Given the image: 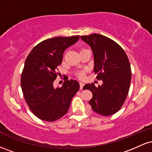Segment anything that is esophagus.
Listing matches in <instances>:
<instances>
[{"instance_id": "esophagus-1", "label": "esophagus", "mask_w": 152, "mask_h": 152, "mask_svg": "<svg viewBox=\"0 0 152 152\" xmlns=\"http://www.w3.org/2000/svg\"><path fill=\"white\" fill-rule=\"evenodd\" d=\"M79 83H80V89L82 90V89H83V86H84V83H83V82H80Z\"/></svg>"}]
</instances>
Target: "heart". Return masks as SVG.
<instances>
[{"label":"heart","mask_w":152,"mask_h":152,"mask_svg":"<svg viewBox=\"0 0 152 152\" xmlns=\"http://www.w3.org/2000/svg\"><path fill=\"white\" fill-rule=\"evenodd\" d=\"M83 76H84V74H83V73H79V74H78V76H79L80 78H83Z\"/></svg>","instance_id":"obj_1"}]
</instances>
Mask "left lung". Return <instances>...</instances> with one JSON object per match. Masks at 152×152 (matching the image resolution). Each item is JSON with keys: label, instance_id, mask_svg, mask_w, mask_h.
<instances>
[{"label": "left lung", "instance_id": "1", "mask_svg": "<svg viewBox=\"0 0 152 152\" xmlns=\"http://www.w3.org/2000/svg\"><path fill=\"white\" fill-rule=\"evenodd\" d=\"M94 53V71L102 86L88 83L83 90H90L93 97L88 102L96 114L107 116L121 108L129 90L132 71L126 53L118 43L101 34L81 36Z\"/></svg>", "mask_w": 152, "mask_h": 152}]
</instances>
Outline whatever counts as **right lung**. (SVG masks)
<instances>
[{"label":"right lung","instance_id":"add662e5","mask_svg":"<svg viewBox=\"0 0 152 152\" xmlns=\"http://www.w3.org/2000/svg\"><path fill=\"white\" fill-rule=\"evenodd\" d=\"M78 39L79 36L44 40L36 45L26 58L20 85L26 104L40 119L55 121L64 116L79 90V83L68 78L61 87H53L64 52Z\"/></svg>","mask_w":152,"mask_h":152}]
</instances>
